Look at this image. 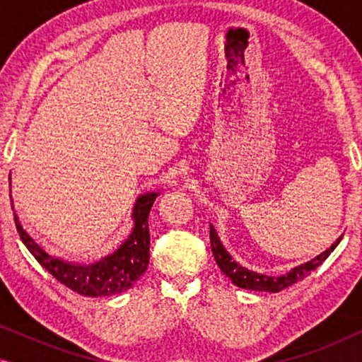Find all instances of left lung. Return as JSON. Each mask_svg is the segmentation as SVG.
I'll list each match as a JSON object with an SVG mask.
<instances>
[{"mask_svg":"<svg viewBox=\"0 0 362 362\" xmlns=\"http://www.w3.org/2000/svg\"><path fill=\"white\" fill-rule=\"evenodd\" d=\"M211 247H212V255L219 265V269L224 272L226 276H229L232 280V284L240 286V288H247V290H259V291H280L286 288V286L293 285L295 281H298L301 279H305L306 275L310 274L311 270H315L316 267L328 259V255L334 250V247L338 245V242L341 240V237L334 242L329 249H326L323 254H320L315 259H311L310 262H306L303 265L295 267L293 270H290L288 274L280 275V276H269V275H262V274H255V272H250L240 267L239 264H235L234 260L230 259V255L224 250V247L217 239V234L214 230V227L211 226Z\"/></svg>","mask_w":362,"mask_h":362,"instance_id":"1","label":"left lung"}]
</instances>
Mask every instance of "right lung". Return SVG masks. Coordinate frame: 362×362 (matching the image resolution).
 Returning a JSON list of instances; mask_svg holds the SVG:
<instances>
[{"mask_svg": "<svg viewBox=\"0 0 362 362\" xmlns=\"http://www.w3.org/2000/svg\"><path fill=\"white\" fill-rule=\"evenodd\" d=\"M155 199V192L138 197L135 209H133L135 227H133L130 237L123 242L117 252L92 265H72L49 255L24 232L16 214H14V224H16L23 244L57 281L81 295L108 296L128 290L145 274L148 262H150L148 216H150Z\"/></svg>", "mask_w": 362, "mask_h": 362, "instance_id": "obj_1", "label": "right lung"}]
</instances>
